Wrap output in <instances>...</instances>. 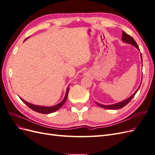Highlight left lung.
Listing matches in <instances>:
<instances>
[{
	"label": "left lung",
	"mask_w": 155,
	"mask_h": 155,
	"mask_svg": "<svg viewBox=\"0 0 155 155\" xmlns=\"http://www.w3.org/2000/svg\"><path fill=\"white\" fill-rule=\"evenodd\" d=\"M121 40H122V41L125 42V43H127V44H130L131 45L134 46L135 48H137L138 50H140L139 48H138V45L137 44V43H136V41H134V39L132 37L130 36L129 35H128L127 34H126V33L125 31H122V37H121ZM140 57H141V60L142 61V54H140ZM141 83H142V81H141ZM140 85H141V84H140V86L138 87V88H137V90L132 95H131L129 97L127 98L126 100H124V101H121L120 102H118L117 103V104H112V105H102V104H98L97 102H96V104L100 106V107H102V108H104V109H111V110H116V109H121V108H123L124 106H125L127 104H128L130 102V101L133 99V97L134 96V95L137 94V92H138V91L139 90L140 88Z\"/></svg>",
	"instance_id": "1"
}]
</instances>
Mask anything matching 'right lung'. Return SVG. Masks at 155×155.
Masks as SVG:
<instances>
[{
    "mask_svg": "<svg viewBox=\"0 0 155 155\" xmlns=\"http://www.w3.org/2000/svg\"><path fill=\"white\" fill-rule=\"evenodd\" d=\"M30 37H27V38L25 40V41L27 39H28ZM68 91H69V86L68 87L67 89V92L66 94H65V96L64 99L61 101L59 104L54 105V106H51V107H46V106H41V105H34L32 104H30L29 102H27L26 101L24 100L21 98V97H19L21 98V100L25 103V104L28 106L31 109H32L33 110H34L35 112H39V113H42V114H50V113H52V112H54L55 111H57L58 110H59L63 104H64L65 102H66V100L67 99V97H68Z\"/></svg>",
    "mask_w": 155,
    "mask_h": 155,
    "instance_id": "1",
    "label": "right lung"
}]
</instances>
